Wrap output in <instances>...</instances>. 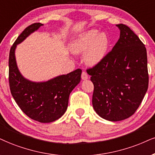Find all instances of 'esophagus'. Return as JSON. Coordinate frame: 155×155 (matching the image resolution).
I'll return each mask as SVG.
<instances>
[{
    "instance_id": "34e87169",
    "label": "esophagus",
    "mask_w": 155,
    "mask_h": 155,
    "mask_svg": "<svg viewBox=\"0 0 155 155\" xmlns=\"http://www.w3.org/2000/svg\"><path fill=\"white\" fill-rule=\"evenodd\" d=\"M81 78L83 81H86V80L88 79V75L85 72H83L81 74Z\"/></svg>"
}]
</instances>
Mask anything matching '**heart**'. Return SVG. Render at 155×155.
Masks as SVG:
<instances>
[{"instance_id":"b5f03b06","label":"heart","mask_w":155,"mask_h":155,"mask_svg":"<svg viewBox=\"0 0 155 155\" xmlns=\"http://www.w3.org/2000/svg\"><path fill=\"white\" fill-rule=\"evenodd\" d=\"M109 46V39L104 32L91 29L80 34L70 45L72 53L79 54L85 51L84 60L89 65H95L106 55Z\"/></svg>"}]
</instances>
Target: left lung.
Segmentation results:
<instances>
[{"label": "left lung", "mask_w": 155, "mask_h": 155, "mask_svg": "<svg viewBox=\"0 0 155 155\" xmlns=\"http://www.w3.org/2000/svg\"><path fill=\"white\" fill-rule=\"evenodd\" d=\"M120 37L112 50L87 70L94 85L92 104L97 114L110 121L132 116L148 88L147 49L136 34L118 24Z\"/></svg>", "instance_id": "left-lung-1"}]
</instances>
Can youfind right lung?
Masks as SVG:
<instances>
[{
	"label": "right lung",
	"instance_id": "add662e5",
	"mask_svg": "<svg viewBox=\"0 0 155 155\" xmlns=\"http://www.w3.org/2000/svg\"><path fill=\"white\" fill-rule=\"evenodd\" d=\"M43 26L35 23L26 27L11 47L9 54V85L13 98L23 112L31 119L50 123L66 111L70 93L79 84L82 70L77 69L47 81L34 82L25 78L17 66V45Z\"/></svg>",
	"mask_w": 155,
	"mask_h": 155
}]
</instances>
